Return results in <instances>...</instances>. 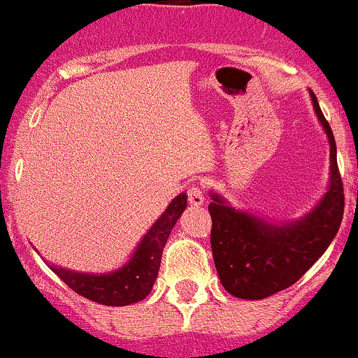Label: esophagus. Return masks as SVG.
Returning <instances> with one entry per match:
<instances>
[{"instance_id":"1","label":"esophagus","mask_w":358,"mask_h":358,"mask_svg":"<svg viewBox=\"0 0 358 358\" xmlns=\"http://www.w3.org/2000/svg\"><path fill=\"white\" fill-rule=\"evenodd\" d=\"M187 196H189L190 204L201 206L202 202H204V189H202L201 183H194L189 189V192H187Z\"/></svg>"}]
</instances>
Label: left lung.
<instances>
[{
	"label": "left lung",
	"instance_id": "left-lung-1",
	"mask_svg": "<svg viewBox=\"0 0 358 358\" xmlns=\"http://www.w3.org/2000/svg\"><path fill=\"white\" fill-rule=\"evenodd\" d=\"M310 96L331 147L329 187L312 211L296 222L273 225L234 209L211 192L213 259L223 287L237 298L263 299L287 289L326 252L341 225L345 194L334 135L312 90Z\"/></svg>",
	"mask_w": 358,
	"mask_h": 358
}]
</instances>
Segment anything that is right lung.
<instances>
[{
  "instance_id": "1",
  "label": "right lung",
  "mask_w": 358,
  "mask_h": 358,
  "mask_svg": "<svg viewBox=\"0 0 358 358\" xmlns=\"http://www.w3.org/2000/svg\"><path fill=\"white\" fill-rule=\"evenodd\" d=\"M187 208V194L182 192L169 202L166 211L150 227L133 252L131 259L109 273H83L48 263L50 268L83 298L107 306H126L142 301L152 291L161 265L166 241Z\"/></svg>"
}]
</instances>
